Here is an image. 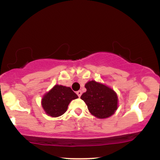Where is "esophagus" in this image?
<instances>
[{"label":"esophagus","instance_id":"34e87169","mask_svg":"<svg viewBox=\"0 0 160 160\" xmlns=\"http://www.w3.org/2000/svg\"><path fill=\"white\" fill-rule=\"evenodd\" d=\"M77 95H78V97H80V96H81V95H82V92L80 90L78 91V92H77Z\"/></svg>","mask_w":160,"mask_h":160}]
</instances>
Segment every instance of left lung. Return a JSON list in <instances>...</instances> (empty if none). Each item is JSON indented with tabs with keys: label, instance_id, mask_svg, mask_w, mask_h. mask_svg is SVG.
Returning <instances> with one entry per match:
<instances>
[{
	"label": "left lung",
	"instance_id": "left-lung-1",
	"mask_svg": "<svg viewBox=\"0 0 160 160\" xmlns=\"http://www.w3.org/2000/svg\"><path fill=\"white\" fill-rule=\"evenodd\" d=\"M86 92L80 98L85 102L88 110L100 119L108 118L117 109V95L111 88L92 80L86 83Z\"/></svg>",
	"mask_w": 160,
	"mask_h": 160
}]
</instances>
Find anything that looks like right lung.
<instances>
[{
  "mask_svg": "<svg viewBox=\"0 0 160 160\" xmlns=\"http://www.w3.org/2000/svg\"><path fill=\"white\" fill-rule=\"evenodd\" d=\"M78 96L70 87L56 85L42 99V107L53 117H59L67 111L70 102Z\"/></svg>",
  "mask_w": 160,
  "mask_h": 160,
  "instance_id": "add662e5",
  "label": "right lung"
}]
</instances>
